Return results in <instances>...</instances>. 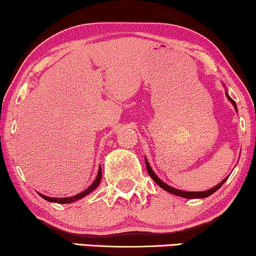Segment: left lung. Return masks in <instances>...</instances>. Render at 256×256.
Here are the masks:
<instances>
[{
  "label": "left lung",
  "mask_w": 256,
  "mask_h": 256,
  "mask_svg": "<svg viewBox=\"0 0 256 256\" xmlns=\"http://www.w3.org/2000/svg\"><path fill=\"white\" fill-rule=\"evenodd\" d=\"M227 98H228V100L230 101V102L233 104V106L236 107V102H234V100H233L232 98H230V96H227ZM146 171H148V174H150V177H152V180H155L156 183L158 184L160 188H164V190L168 191V192H170V194H176V196H180V197H183V198H188V199H191V198H205V197H208V196H211L212 194H214V192H216V190H219L220 186H222V185L224 183H225L226 180H227V178H225V180H224L220 184L216 185V186H214L213 188H210V190L204 191V192H186V191H180V190H177V188H174L169 186V185H166V183H163V182L160 180V178L156 176L155 172H154V171L152 170V168H150L149 163L146 162Z\"/></svg>",
  "instance_id": "8db88e82"
}]
</instances>
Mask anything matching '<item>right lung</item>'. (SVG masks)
<instances>
[{"instance_id":"add662e5","label":"right lung","mask_w":256,"mask_h":256,"mask_svg":"<svg viewBox=\"0 0 256 256\" xmlns=\"http://www.w3.org/2000/svg\"><path fill=\"white\" fill-rule=\"evenodd\" d=\"M101 176H102V174H101V166L99 168V172H98V176L96 178V180H94V183L90 185V186L88 188H86L85 191L84 192H80V194L73 196V197H68V198H51V197H48V196H44L40 194V196L42 198H44L45 200L48 202H59V204H68V202H73L76 200H78V199L85 197V196H87L88 194H90L93 190H96V188H98V185L100 184V180H101Z\"/></svg>"}]
</instances>
